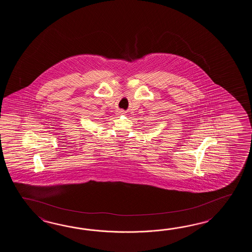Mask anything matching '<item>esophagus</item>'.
Here are the masks:
<instances>
[{"label":"esophagus","instance_id":"1","mask_svg":"<svg viewBox=\"0 0 252 252\" xmlns=\"http://www.w3.org/2000/svg\"><path fill=\"white\" fill-rule=\"evenodd\" d=\"M125 114V112H124V110H119L117 111V115H124Z\"/></svg>","mask_w":252,"mask_h":252}]
</instances>
